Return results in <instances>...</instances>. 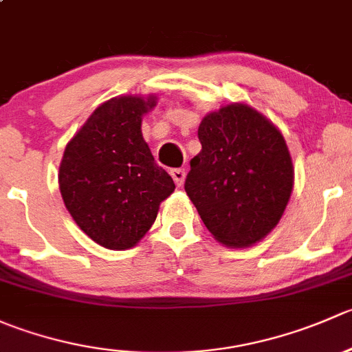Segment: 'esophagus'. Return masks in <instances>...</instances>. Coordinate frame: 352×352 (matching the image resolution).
<instances>
[{
	"instance_id": "esophagus-1",
	"label": "esophagus",
	"mask_w": 352,
	"mask_h": 352,
	"mask_svg": "<svg viewBox=\"0 0 352 352\" xmlns=\"http://www.w3.org/2000/svg\"><path fill=\"white\" fill-rule=\"evenodd\" d=\"M170 175H172L173 182H175L177 187L184 186V180H186V170H184V168H173L172 172H170Z\"/></svg>"
}]
</instances>
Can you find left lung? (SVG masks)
I'll return each mask as SVG.
<instances>
[{
	"label": "left lung",
	"mask_w": 352,
	"mask_h": 352,
	"mask_svg": "<svg viewBox=\"0 0 352 352\" xmlns=\"http://www.w3.org/2000/svg\"><path fill=\"white\" fill-rule=\"evenodd\" d=\"M186 192L211 235L225 247L264 240L285 214L294 168L281 131L242 102L209 112L197 129Z\"/></svg>",
	"instance_id": "8db88e82"
}]
</instances>
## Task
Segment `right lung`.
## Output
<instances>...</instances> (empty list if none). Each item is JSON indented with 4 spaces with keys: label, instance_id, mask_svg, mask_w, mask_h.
Masks as SVG:
<instances>
[{
    "label": "right lung",
    "instance_id": "1",
    "mask_svg": "<svg viewBox=\"0 0 352 352\" xmlns=\"http://www.w3.org/2000/svg\"><path fill=\"white\" fill-rule=\"evenodd\" d=\"M156 102V95H120L98 105L66 144L59 165V190L71 218L110 250L140 243L175 190L141 133L143 116Z\"/></svg>",
    "mask_w": 352,
    "mask_h": 352
}]
</instances>
